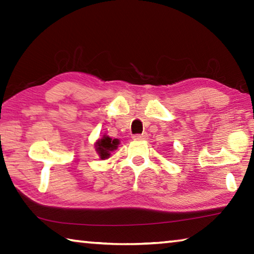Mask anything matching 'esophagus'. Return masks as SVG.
<instances>
[{
    "mask_svg": "<svg viewBox=\"0 0 254 254\" xmlns=\"http://www.w3.org/2000/svg\"><path fill=\"white\" fill-rule=\"evenodd\" d=\"M148 137V134L142 133V134H135L133 135V140H145Z\"/></svg>",
    "mask_w": 254,
    "mask_h": 254,
    "instance_id": "34e87169",
    "label": "esophagus"
}]
</instances>
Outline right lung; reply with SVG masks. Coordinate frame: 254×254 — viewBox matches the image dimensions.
<instances>
[{"mask_svg":"<svg viewBox=\"0 0 254 254\" xmlns=\"http://www.w3.org/2000/svg\"><path fill=\"white\" fill-rule=\"evenodd\" d=\"M120 144L119 139H112L109 135L104 134L101 139L96 140L95 142V150L98 154V157L102 160H105V159H109L111 156V152L117 150Z\"/></svg>","mask_w":254,"mask_h":254,"instance_id":"right-lung-1","label":"right lung"}]
</instances>
